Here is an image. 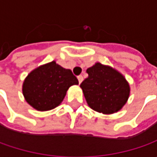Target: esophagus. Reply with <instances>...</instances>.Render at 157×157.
Listing matches in <instances>:
<instances>
[{
	"instance_id": "34e87169",
	"label": "esophagus",
	"mask_w": 157,
	"mask_h": 157,
	"mask_svg": "<svg viewBox=\"0 0 157 157\" xmlns=\"http://www.w3.org/2000/svg\"><path fill=\"white\" fill-rule=\"evenodd\" d=\"M78 83L80 84V83L83 81V76H82V75L78 76Z\"/></svg>"
}]
</instances>
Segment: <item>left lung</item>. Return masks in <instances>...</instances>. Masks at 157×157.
<instances>
[{"instance_id": "left-lung-1", "label": "left lung", "mask_w": 157, "mask_h": 157, "mask_svg": "<svg viewBox=\"0 0 157 157\" xmlns=\"http://www.w3.org/2000/svg\"><path fill=\"white\" fill-rule=\"evenodd\" d=\"M88 77L80 84L88 105L95 111L110 114L122 108L130 88L117 71L97 63L86 70Z\"/></svg>"}]
</instances>
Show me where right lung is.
Here are the masks:
<instances>
[{
  "instance_id": "right-lung-1",
  "label": "right lung",
  "mask_w": 157,
  "mask_h": 157,
  "mask_svg": "<svg viewBox=\"0 0 157 157\" xmlns=\"http://www.w3.org/2000/svg\"><path fill=\"white\" fill-rule=\"evenodd\" d=\"M78 80L71 71L64 69L55 61L32 71L25 78L22 93L25 100L38 111H48L59 105L70 86Z\"/></svg>"
}]
</instances>
